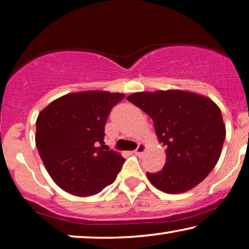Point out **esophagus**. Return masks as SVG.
<instances>
[{
  "label": "esophagus",
  "mask_w": 249,
  "mask_h": 249,
  "mask_svg": "<svg viewBox=\"0 0 249 249\" xmlns=\"http://www.w3.org/2000/svg\"><path fill=\"white\" fill-rule=\"evenodd\" d=\"M145 151H146V145H145L144 143H141L140 145H138V147L136 148V150L134 151V153L136 154V156H143V154L145 153Z\"/></svg>",
  "instance_id": "esophagus-1"
}]
</instances>
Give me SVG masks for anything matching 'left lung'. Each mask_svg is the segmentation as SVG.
<instances>
[{
  "label": "left lung",
  "mask_w": 249,
  "mask_h": 249,
  "mask_svg": "<svg viewBox=\"0 0 249 249\" xmlns=\"http://www.w3.org/2000/svg\"><path fill=\"white\" fill-rule=\"evenodd\" d=\"M153 120L166 146L160 172L146 173L157 189L169 195L189 191L214 169L225 140L221 109L208 97L184 90L135 92L127 97Z\"/></svg>",
  "instance_id": "obj_1"
}]
</instances>
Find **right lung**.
Returning <instances> with one entry per match:
<instances>
[{"instance_id": "1", "label": "right lung", "mask_w": 249, "mask_h": 249, "mask_svg": "<svg viewBox=\"0 0 249 249\" xmlns=\"http://www.w3.org/2000/svg\"><path fill=\"white\" fill-rule=\"evenodd\" d=\"M124 97L102 90L72 92L40 112L35 144L47 172L64 191L89 196L117 178L124 159L96 145L104 144L109 112Z\"/></svg>"}]
</instances>
